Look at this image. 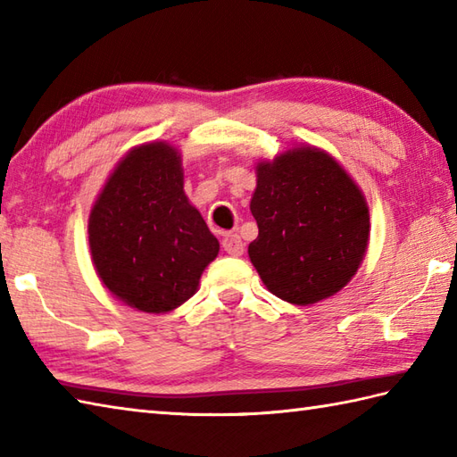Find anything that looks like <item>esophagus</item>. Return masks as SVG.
<instances>
[{"label":"esophagus","instance_id":"esophagus-1","mask_svg":"<svg viewBox=\"0 0 457 457\" xmlns=\"http://www.w3.org/2000/svg\"><path fill=\"white\" fill-rule=\"evenodd\" d=\"M221 247H223V251H226V253L231 255V257L244 255V251H245L244 241H241V237L236 236V234H228L226 237H223V239H221Z\"/></svg>","mask_w":457,"mask_h":457}]
</instances>
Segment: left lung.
Segmentation results:
<instances>
[{
    "instance_id": "8db88e82",
    "label": "left lung",
    "mask_w": 457,
    "mask_h": 457,
    "mask_svg": "<svg viewBox=\"0 0 457 457\" xmlns=\"http://www.w3.org/2000/svg\"><path fill=\"white\" fill-rule=\"evenodd\" d=\"M255 174L249 208L259 236L247 253L269 293L296 306L339 293L367 253L371 223L361 188L314 145L259 161Z\"/></svg>"
}]
</instances>
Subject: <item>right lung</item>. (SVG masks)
I'll return each instance as SVG.
<instances>
[{
    "label": "right lung",
    "mask_w": 457,
    "mask_h": 457,
    "mask_svg": "<svg viewBox=\"0 0 457 457\" xmlns=\"http://www.w3.org/2000/svg\"><path fill=\"white\" fill-rule=\"evenodd\" d=\"M88 241L102 285L149 314L187 303L220 251L184 194L180 153L167 141L137 145L115 164L90 210Z\"/></svg>",
    "instance_id": "1"
}]
</instances>
